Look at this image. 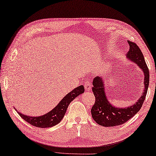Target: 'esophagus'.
Masks as SVG:
<instances>
[{"instance_id":"obj_1","label":"esophagus","mask_w":156,"mask_h":156,"mask_svg":"<svg viewBox=\"0 0 156 156\" xmlns=\"http://www.w3.org/2000/svg\"><path fill=\"white\" fill-rule=\"evenodd\" d=\"M84 87H85V89L86 90H87V91H90V90H91V83L89 81H86L84 82Z\"/></svg>"}]
</instances>
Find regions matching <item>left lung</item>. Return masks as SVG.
Masks as SVG:
<instances>
[{
	"instance_id": "1",
	"label": "left lung",
	"mask_w": 156,
	"mask_h": 156,
	"mask_svg": "<svg viewBox=\"0 0 156 156\" xmlns=\"http://www.w3.org/2000/svg\"><path fill=\"white\" fill-rule=\"evenodd\" d=\"M128 42L130 45V49L128 51L127 58L133 61L143 70L144 75V90L142 96L134 105L126 108L115 107L110 104L106 96L104 81L101 76H95L93 79L92 88L95 101L91 108V114L93 120L98 124L104 127H113L125 123L142 108L147 93L149 84V71L144 55L137 44L131 41Z\"/></svg>"
}]
</instances>
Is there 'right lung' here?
I'll use <instances>...</instances> for the list:
<instances>
[{
    "mask_svg": "<svg viewBox=\"0 0 156 156\" xmlns=\"http://www.w3.org/2000/svg\"><path fill=\"white\" fill-rule=\"evenodd\" d=\"M83 92H84V88L82 85L74 88L71 92L68 93L61 100V102L53 109L42 116H30L21 114L20 112H18V111L17 112L21 118L30 125L41 128H51L61 122L66 114L70 103L75 98Z\"/></svg>",
    "mask_w": 156,
    "mask_h": 156,
    "instance_id": "obj_1",
    "label": "right lung"
}]
</instances>
